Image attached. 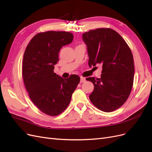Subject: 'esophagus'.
Here are the masks:
<instances>
[{"label": "esophagus", "mask_w": 152, "mask_h": 152, "mask_svg": "<svg viewBox=\"0 0 152 152\" xmlns=\"http://www.w3.org/2000/svg\"><path fill=\"white\" fill-rule=\"evenodd\" d=\"M86 81V78L83 77H80V83H82V82H84Z\"/></svg>", "instance_id": "obj_1"}]
</instances>
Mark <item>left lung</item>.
Here are the masks:
<instances>
[{"instance_id":"1","label":"left lung","mask_w":152,"mask_h":152,"mask_svg":"<svg viewBox=\"0 0 152 152\" xmlns=\"http://www.w3.org/2000/svg\"><path fill=\"white\" fill-rule=\"evenodd\" d=\"M87 48L89 67L101 65V78L88 77L94 84L89 98L95 107L110 112L124 104L132 90L134 81V60L131 50L116 31L97 28L82 35Z\"/></svg>"}]
</instances>
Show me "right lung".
Instances as JSON below:
<instances>
[{
  "label": "right lung",
  "mask_w": 152,
  "mask_h": 152,
  "mask_svg": "<svg viewBox=\"0 0 152 152\" xmlns=\"http://www.w3.org/2000/svg\"><path fill=\"white\" fill-rule=\"evenodd\" d=\"M73 39V34L68 31L40 32L31 39L24 53L22 73L29 98L41 112L50 116L64 112L80 82L77 75L63 79L54 73L59 50Z\"/></svg>",
  "instance_id": "1"
}]
</instances>
